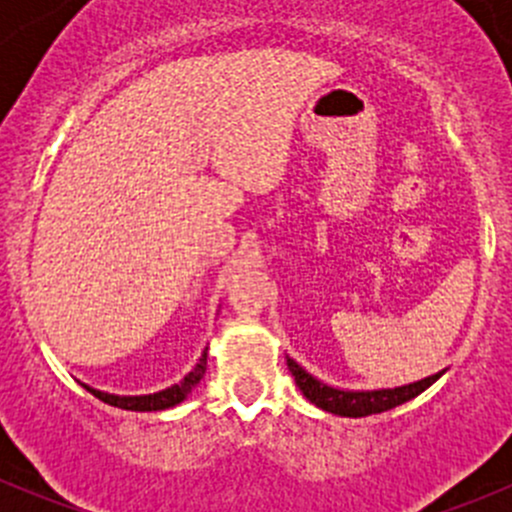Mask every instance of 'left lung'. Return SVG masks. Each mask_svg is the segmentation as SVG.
Returning a JSON list of instances; mask_svg holds the SVG:
<instances>
[{
	"label": "left lung",
	"instance_id": "8db88e82",
	"mask_svg": "<svg viewBox=\"0 0 512 512\" xmlns=\"http://www.w3.org/2000/svg\"><path fill=\"white\" fill-rule=\"evenodd\" d=\"M289 371H292L294 381L302 389V394L312 401L314 406L319 409L329 411V414H339V416H349V418H359V416H371V414H381V411H389L394 406L404 404V401L414 399V396L426 391L438 376L443 374H433L428 379L416 381V384L409 386H399V389H381V391H342V389H332V386L322 384V381L314 379L312 374L302 369L294 359H287Z\"/></svg>",
	"mask_w": 512,
	"mask_h": 512
}]
</instances>
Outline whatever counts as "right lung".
I'll return each mask as SVG.
<instances>
[{"mask_svg": "<svg viewBox=\"0 0 512 512\" xmlns=\"http://www.w3.org/2000/svg\"><path fill=\"white\" fill-rule=\"evenodd\" d=\"M205 366H208V349H205L203 356H200V361L195 364V369L190 371L188 376H185L180 384L170 386V389L165 391H158V394H148V396H113V394H103V391H96V389H89L86 386V391H91V394L96 396V399H101L103 404L108 406H118V409H126V411H163V409H170V406L180 404V401L185 399V396L193 391V386L198 384L200 379H203L205 374Z\"/></svg>", "mask_w": 512, "mask_h": 512, "instance_id": "1", "label": "right lung"}]
</instances>
